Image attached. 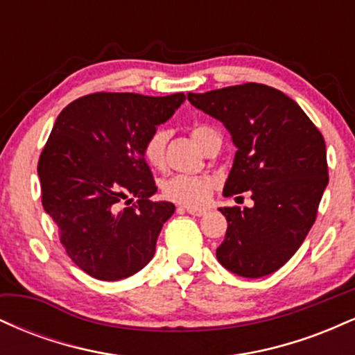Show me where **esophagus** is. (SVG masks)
Wrapping results in <instances>:
<instances>
[{
  "instance_id": "obj_1",
  "label": "esophagus",
  "mask_w": 355,
  "mask_h": 355,
  "mask_svg": "<svg viewBox=\"0 0 355 355\" xmlns=\"http://www.w3.org/2000/svg\"><path fill=\"white\" fill-rule=\"evenodd\" d=\"M185 210L190 215H195V217H202V215L207 214V209H200V207H185Z\"/></svg>"
}]
</instances>
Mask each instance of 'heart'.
I'll return each mask as SVG.
<instances>
[{
  "label": "heart",
  "mask_w": 355,
  "mask_h": 355,
  "mask_svg": "<svg viewBox=\"0 0 355 355\" xmlns=\"http://www.w3.org/2000/svg\"><path fill=\"white\" fill-rule=\"evenodd\" d=\"M193 141L205 150L214 140H220V135L207 125H197L191 130ZM168 140V132L165 128H157L146 138L144 145V157L153 168H162L165 165V146ZM215 182L210 177H191V175H175L164 183V195L170 200L182 205H202L209 200Z\"/></svg>",
  "instance_id": "b5f03b06"
}]
</instances>
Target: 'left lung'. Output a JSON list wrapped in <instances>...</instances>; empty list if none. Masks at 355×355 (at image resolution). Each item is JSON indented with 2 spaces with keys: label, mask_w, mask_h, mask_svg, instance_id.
Returning a JSON list of instances; mask_svg holds the SVG:
<instances>
[{
  "label": "left lung",
  "mask_w": 355,
  "mask_h": 355,
  "mask_svg": "<svg viewBox=\"0 0 355 355\" xmlns=\"http://www.w3.org/2000/svg\"><path fill=\"white\" fill-rule=\"evenodd\" d=\"M195 108L222 121L237 146L223 195L250 191L254 207H222L227 270L259 279L279 270L302 245L329 183L324 137L304 110L259 83L189 93Z\"/></svg>",
  "instance_id": "1"
}]
</instances>
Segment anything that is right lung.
Wrapping results in <instances>:
<instances>
[{
  "mask_svg": "<svg viewBox=\"0 0 355 355\" xmlns=\"http://www.w3.org/2000/svg\"><path fill=\"white\" fill-rule=\"evenodd\" d=\"M183 101V93H93L56 118L38 162L43 209L67 254L88 275L126 279L153 259L175 205L150 200L157 187L144 145Z\"/></svg>",
  "mask_w": 355,
  "mask_h": 355,
  "instance_id": "obj_1",
  "label": "right lung"
}]
</instances>
